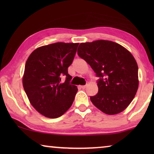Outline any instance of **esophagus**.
<instances>
[{
	"instance_id": "34e87169",
	"label": "esophagus",
	"mask_w": 154,
	"mask_h": 154,
	"mask_svg": "<svg viewBox=\"0 0 154 154\" xmlns=\"http://www.w3.org/2000/svg\"><path fill=\"white\" fill-rule=\"evenodd\" d=\"M86 86H87V85H82V86H81V88H82V89H85V88H86Z\"/></svg>"
}]
</instances>
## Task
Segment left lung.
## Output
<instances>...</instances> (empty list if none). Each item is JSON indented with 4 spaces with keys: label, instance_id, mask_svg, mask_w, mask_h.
Wrapping results in <instances>:
<instances>
[{
    "label": "left lung",
    "instance_id": "1",
    "mask_svg": "<svg viewBox=\"0 0 154 154\" xmlns=\"http://www.w3.org/2000/svg\"><path fill=\"white\" fill-rule=\"evenodd\" d=\"M77 54L96 73L98 92L90 96L94 105L108 115L123 111L139 87L136 60L126 48L113 41L82 43Z\"/></svg>",
    "mask_w": 154,
    "mask_h": 154
}]
</instances>
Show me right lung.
I'll list each match as a JSON object with an SVG mask.
<instances>
[{"mask_svg": "<svg viewBox=\"0 0 154 154\" xmlns=\"http://www.w3.org/2000/svg\"><path fill=\"white\" fill-rule=\"evenodd\" d=\"M79 43H55L36 49L25 64L23 86L31 105L49 118H57L71 107L77 92L68 67ZM66 77L64 83L61 77Z\"/></svg>", "mask_w": 154, "mask_h": 154, "instance_id": "right-lung-1", "label": "right lung"}]
</instances>
